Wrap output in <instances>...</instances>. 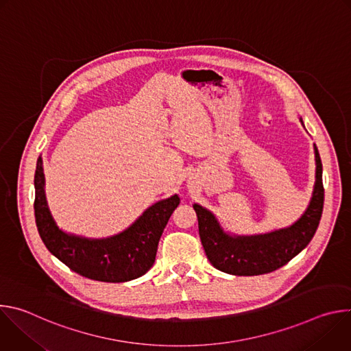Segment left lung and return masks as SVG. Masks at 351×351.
Instances as JSON below:
<instances>
[{
	"label": "left lung",
	"mask_w": 351,
	"mask_h": 351,
	"mask_svg": "<svg viewBox=\"0 0 351 351\" xmlns=\"http://www.w3.org/2000/svg\"><path fill=\"white\" fill-rule=\"evenodd\" d=\"M300 122L304 126L303 119ZM315 153V184L304 214L289 228L264 234L240 236L225 232L217 217L199 204L193 208L198 219V233L207 258L219 271L237 275H264L286 265L308 245L321 221L324 208L322 162L318 148Z\"/></svg>",
	"instance_id": "1"
}]
</instances>
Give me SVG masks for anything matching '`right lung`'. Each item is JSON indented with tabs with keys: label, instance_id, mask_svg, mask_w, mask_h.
I'll use <instances>...</instances> for the list:
<instances>
[{
	"label": "right lung",
	"instance_id": "obj_1",
	"mask_svg": "<svg viewBox=\"0 0 351 351\" xmlns=\"http://www.w3.org/2000/svg\"><path fill=\"white\" fill-rule=\"evenodd\" d=\"M44 187L43 158L38 157L34 173V217L49 253L84 278L111 283L133 280L153 267L161 234L180 203L179 195L173 194L148 207L123 232L90 239L60 229L48 208Z\"/></svg>",
	"mask_w": 351,
	"mask_h": 351
}]
</instances>
